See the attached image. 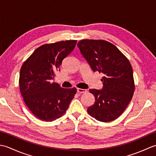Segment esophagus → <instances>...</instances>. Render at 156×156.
<instances>
[{"mask_svg": "<svg viewBox=\"0 0 156 156\" xmlns=\"http://www.w3.org/2000/svg\"><path fill=\"white\" fill-rule=\"evenodd\" d=\"M77 92L78 93L82 94V93H84V92H87V90L86 89H82V88H77Z\"/></svg>", "mask_w": 156, "mask_h": 156, "instance_id": "esophagus-1", "label": "esophagus"}]
</instances>
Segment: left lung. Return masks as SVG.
I'll return each mask as SVG.
<instances>
[{"mask_svg":"<svg viewBox=\"0 0 156 156\" xmlns=\"http://www.w3.org/2000/svg\"><path fill=\"white\" fill-rule=\"evenodd\" d=\"M77 46L92 70L104 74L101 90H89L95 102L88 108V112L99 121H113L133 97L135 86L130 62L115 45L104 40L82 39Z\"/></svg>","mask_w":156,"mask_h":156,"instance_id":"left-lung-1","label":"left lung"}]
</instances>
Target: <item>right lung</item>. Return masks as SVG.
Returning a JSON list of instances; mask_svg holds the SVG:
<instances>
[{"mask_svg": "<svg viewBox=\"0 0 156 156\" xmlns=\"http://www.w3.org/2000/svg\"><path fill=\"white\" fill-rule=\"evenodd\" d=\"M76 42L43 45L23 63L19 74L20 91L27 107L39 119L51 122L61 117L74 97L76 88H63L51 81Z\"/></svg>", "mask_w": 156, "mask_h": 156, "instance_id": "right-lung-1", "label": "right lung"}]
</instances>
